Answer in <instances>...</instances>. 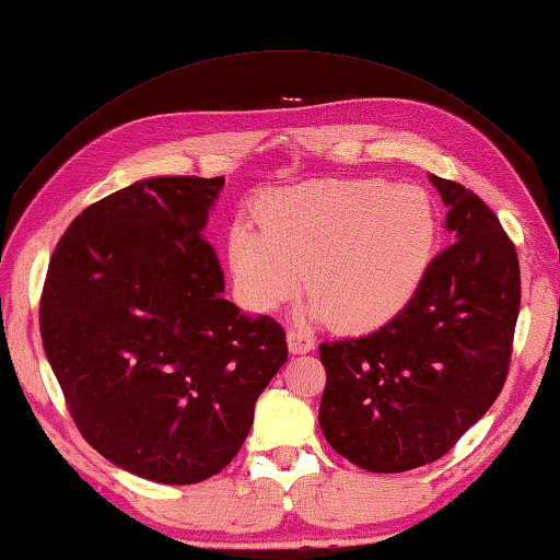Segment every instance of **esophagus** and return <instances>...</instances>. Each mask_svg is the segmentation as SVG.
<instances>
[{"mask_svg": "<svg viewBox=\"0 0 560 560\" xmlns=\"http://www.w3.org/2000/svg\"><path fill=\"white\" fill-rule=\"evenodd\" d=\"M287 338H289L291 353H308V350L314 348V338H311L306 330H301V328H289Z\"/></svg>", "mask_w": 560, "mask_h": 560, "instance_id": "1", "label": "esophagus"}]
</instances>
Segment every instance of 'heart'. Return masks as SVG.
<instances>
[{"label":"heart","mask_w":560,"mask_h":560,"mask_svg":"<svg viewBox=\"0 0 560 560\" xmlns=\"http://www.w3.org/2000/svg\"><path fill=\"white\" fill-rule=\"evenodd\" d=\"M259 221L236 217L230 261L242 296L269 311L301 289L311 318L346 330L387 324L410 303L432 257L434 207L420 187L320 179L269 195Z\"/></svg>","instance_id":"1"}]
</instances>
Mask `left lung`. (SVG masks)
I'll use <instances>...</instances> for the list:
<instances>
[{"label":"left lung","mask_w":560,"mask_h":560,"mask_svg":"<svg viewBox=\"0 0 560 560\" xmlns=\"http://www.w3.org/2000/svg\"><path fill=\"white\" fill-rule=\"evenodd\" d=\"M454 242L430 261L410 303L375 334L318 346V422L340 457L407 471L447 454L506 383L521 306L516 246L459 183L430 175Z\"/></svg>","instance_id":"1"}]
</instances>
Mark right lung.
<instances>
[{
	"label": "right lung",
	"mask_w": 560,
	"mask_h": 560,
	"mask_svg": "<svg viewBox=\"0 0 560 560\" xmlns=\"http://www.w3.org/2000/svg\"><path fill=\"white\" fill-rule=\"evenodd\" d=\"M222 185L155 177L93 202L56 244L39 301L46 358L83 440L160 485L222 471L289 358L281 324L222 299L200 234Z\"/></svg>",
	"instance_id": "right-lung-1"
}]
</instances>
